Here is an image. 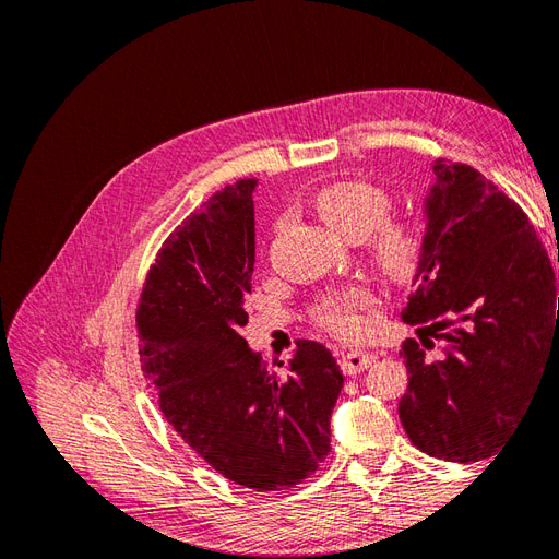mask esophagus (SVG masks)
I'll use <instances>...</instances> for the list:
<instances>
[{"label":"esophagus","instance_id":"esophagus-1","mask_svg":"<svg viewBox=\"0 0 559 559\" xmlns=\"http://www.w3.org/2000/svg\"><path fill=\"white\" fill-rule=\"evenodd\" d=\"M373 361H376L373 352H347L341 357V368H343L345 376H357Z\"/></svg>","mask_w":559,"mask_h":559}]
</instances>
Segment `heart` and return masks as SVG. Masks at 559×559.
Returning a JSON list of instances; mask_svg holds the SVG:
<instances>
[{"mask_svg": "<svg viewBox=\"0 0 559 559\" xmlns=\"http://www.w3.org/2000/svg\"><path fill=\"white\" fill-rule=\"evenodd\" d=\"M314 210L347 240L370 235V257L380 273L394 282H411L425 261V228L415 218H386L392 195L380 186L345 179L329 183L314 195ZM376 302L368 286H345L317 300L314 319L337 337H357L364 331L361 312Z\"/></svg>", "mask_w": 559, "mask_h": 559, "instance_id": "obj_1", "label": "heart"}]
</instances>
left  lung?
<instances>
[{
  "label": "left lung",
  "mask_w": 559,
  "mask_h": 559,
  "mask_svg": "<svg viewBox=\"0 0 559 559\" xmlns=\"http://www.w3.org/2000/svg\"><path fill=\"white\" fill-rule=\"evenodd\" d=\"M425 261L401 319L419 326L401 357L399 401L413 445L445 462L492 456L550 361L559 366V296L527 214L464 163H431ZM559 261V259H557ZM442 352L429 355L432 341Z\"/></svg>",
  "instance_id": "left-lung-1"
}]
</instances>
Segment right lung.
Instances as JSON below:
<instances>
[{"mask_svg": "<svg viewBox=\"0 0 559 559\" xmlns=\"http://www.w3.org/2000/svg\"><path fill=\"white\" fill-rule=\"evenodd\" d=\"M214 193L165 240L138 308L140 357L165 419L224 478L289 489L331 450L343 373L331 352L298 341L277 376L240 335L253 273V189Z\"/></svg>", "mask_w": 559, "mask_h": 559, "instance_id": "right-lung-1", "label": "right lung"}]
</instances>
